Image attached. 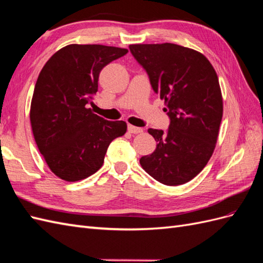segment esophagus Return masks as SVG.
<instances>
[{"instance_id":"1","label":"esophagus","mask_w":263,"mask_h":263,"mask_svg":"<svg viewBox=\"0 0 263 263\" xmlns=\"http://www.w3.org/2000/svg\"><path fill=\"white\" fill-rule=\"evenodd\" d=\"M127 131H129L130 133H133V134H138V133H142L143 129H142V127L129 125V126H127Z\"/></svg>"}]
</instances>
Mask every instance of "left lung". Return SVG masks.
Wrapping results in <instances>:
<instances>
[{
	"label": "left lung",
	"instance_id": "left-lung-1",
	"mask_svg": "<svg viewBox=\"0 0 263 263\" xmlns=\"http://www.w3.org/2000/svg\"><path fill=\"white\" fill-rule=\"evenodd\" d=\"M153 91L164 100L166 132L149 129L157 149L140 159L146 173L165 185L189 182L203 170L217 143L223 102L217 72L202 53L173 43L131 44Z\"/></svg>",
	"mask_w": 263,
	"mask_h": 263
}]
</instances>
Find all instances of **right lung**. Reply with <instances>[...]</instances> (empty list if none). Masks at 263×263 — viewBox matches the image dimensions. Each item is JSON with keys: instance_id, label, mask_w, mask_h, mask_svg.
<instances>
[{"instance_id": "1", "label": "right lung", "mask_w": 263, "mask_h": 263, "mask_svg": "<svg viewBox=\"0 0 263 263\" xmlns=\"http://www.w3.org/2000/svg\"><path fill=\"white\" fill-rule=\"evenodd\" d=\"M127 53L100 44H70L53 54L33 92L32 132L46 164L57 177L76 182L103 164L112 141L126 132L124 121H107L89 107L101 70Z\"/></svg>"}]
</instances>
